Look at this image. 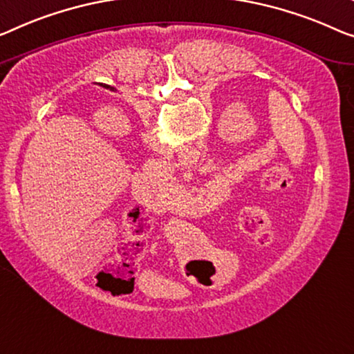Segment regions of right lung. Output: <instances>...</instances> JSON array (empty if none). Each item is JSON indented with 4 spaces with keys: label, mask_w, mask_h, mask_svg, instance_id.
Returning a JSON list of instances; mask_svg holds the SVG:
<instances>
[{
    "label": "right lung",
    "mask_w": 354,
    "mask_h": 354,
    "mask_svg": "<svg viewBox=\"0 0 354 354\" xmlns=\"http://www.w3.org/2000/svg\"><path fill=\"white\" fill-rule=\"evenodd\" d=\"M100 86H103V87H108V88H113V87H109V86H106V84H100Z\"/></svg>",
    "instance_id": "obj_1"
}]
</instances>
